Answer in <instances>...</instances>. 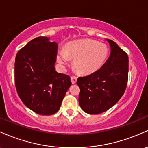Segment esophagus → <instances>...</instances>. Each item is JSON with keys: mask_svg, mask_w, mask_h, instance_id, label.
<instances>
[{"mask_svg": "<svg viewBox=\"0 0 148 148\" xmlns=\"http://www.w3.org/2000/svg\"><path fill=\"white\" fill-rule=\"evenodd\" d=\"M77 78L76 77H74V76L71 77V82L72 84H75V83L77 82Z\"/></svg>", "mask_w": 148, "mask_h": 148, "instance_id": "34e87169", "label": "esophagus"}]
</instances>
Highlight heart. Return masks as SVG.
<instances>
[{"mask_svg": "<svg viewBox=\"0 0 148 148\" xmlns=\"http://www.w3.org/2000/svg\"><path fill=\"white\" fill-rule=\"evenodd\" d=\"M106 45L96 40L86 39L72 42L58 53V62L65 66L69 58L74 59V66L81 74H91L101 68L108 56Z\"/></svg>", "mask_w": 148, "mask_h": 148, "instance_id": "obj_1", "label": "heart"}]
</instances>
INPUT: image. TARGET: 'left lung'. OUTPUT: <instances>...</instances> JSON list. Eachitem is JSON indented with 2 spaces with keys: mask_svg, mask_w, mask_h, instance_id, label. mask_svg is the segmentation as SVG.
Returning <instances> with one entry per match:
<instances>
[{
  "mask_svg": "<svg viewBox=\"0 0 148 148\" xmlns=\"http://www.w3.org/2000/svg\"><path fill=\"white\" fill-rule=\"evenodd\" d=\"M111 53L106 62L95 72L79 77V102L85 112L97 114L114 106L124 95L129 77L127 53L113 40L107 39Z\"/></svg>",
  "mask_w": 148,
  "mask_h": 148,
  "instance_id": "obj_1",
  "label": "left lung"
}]
</instances>
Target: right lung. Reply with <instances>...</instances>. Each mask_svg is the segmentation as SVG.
Segmentation results:
<instances>
[{"instance_id": "1", "label": "right lung", "mask_w": 148, "mask_h": 148, "mask_svg": "<svg viewBox=\"0 0 148 148\" xmlns=\"http://www.w3.org/2000/svg\"><path fill=\"white\" fill-rule=\"evenodd\" d=\"M58 43L47 37H37L17 53L14 83L21 100L27 108L41 115L59 110L71 85L70 77L55 69Z\"/></svg>"}]
</instances>
